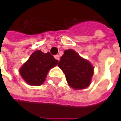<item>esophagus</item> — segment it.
Segmentation results:
<instances>
[{
  "instance_id": "34e87169",
  "label": "esophagus",
  "mask_w": 121,
  "mask_h": 121,
  "mask_svg": "<svg viewBox=\"0 0 121 121\" xmlns=\"http://www.w3.org/2000/svg\"><path fill=\"white\" fill-rule=\"evenodd\" d=\"M55 58L57 60H58V61H60V56H59V55H57L55 56Z\"/></svg>"
}]
</instances>
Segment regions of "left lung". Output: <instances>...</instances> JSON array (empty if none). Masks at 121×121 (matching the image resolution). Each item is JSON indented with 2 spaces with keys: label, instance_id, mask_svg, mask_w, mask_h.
Segmentation results:
<instances>
[{
  "label": "left lung",
  "instance_id": "8db88e82",
  "mask_svg": "<svg viewBox=\"0 0 121 121\" xmlns=\"http://www.w3.org/2000/svg\"><path fill=\"white\" fill-rule=\"evenodd\" d=\"M58 66L65 74L68 84L73 89H84L90 84L93 66L74 50H65L61 57Z\"/></svg>",
  "mask_w": 121,
  "mask_h": 121
}]
</instances>
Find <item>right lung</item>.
<instances>
[{"mask_svg":"<svg viewBox=\"0 0 121 121\" xmlns=\"http://www.w3.org/2000/svg\"><path fill=\"white\" fill-rule=\"evenodd\" d=\"M58 60L50 52L35 51L20 69L19 73L23 79L30 85L38 86L45 81L48 71L57 66Z\"/></svg>","mask_w":121,"mask_h":121,"instance_id":"obj_1","label":"right lung"}]
</instances>
